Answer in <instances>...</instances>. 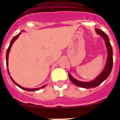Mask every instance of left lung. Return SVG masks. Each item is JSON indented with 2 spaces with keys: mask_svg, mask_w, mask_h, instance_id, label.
<instances>
[{
  "mask_svg": "<svg viewBox=\"0 0 120 120\" xmlns=\"http://www.w3.org/2000/svg\"><path fill=\"white\" fill-rule=\"evenodd\" d=\"M95 30L98 34L100 35L101 37H102L104 39L105 42V45H106V49H107V52H108V57H107V60H106V66H105V67L102 71V72L97 78H95L94 80L89 82L79 81V80L74 79L70 75V73H68V77H69L70 80H71L75 85L78 86L79 87L85 88H92L97 87L98 85H100L104 80H105L108 78L110 73H111V71H112V67H113V50H112V47L110 42L109 38H108V35L104 32H103L100 29H96Z\"/></svg>",
  "mask_w": 120,
  "mask_h": 120,
  "instance_id": "obj_1",
  "label": "left lung"
}]
</instances>
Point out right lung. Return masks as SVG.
Instances as JSON below:
<instances>
[{
	"instance_id": "obj_1",
	"label": "right lung",
	"mask_w": 120,
	"mask_h": 120,
	"mask_svg": "<svg viewBox=\"0 0 120 120\" xmlns=\"http://www.w3.org/2000/svg\"><path fill=\"white\" fill-rule=\"evenodd\" d=\"M21 33H19V34H17L16 36H15L14 37V38H12V40H11V41H10V45H9V47H8V49H7V53H6V65H7V71H8V75H9V72H8V53H9V52H10V49H11V47H12V44L14 43V42L15 41V40H16V39H17V38L19 37V35ZM9 76H10V75H9ZM10 79L12 80V81L13 82H14V83L17 86H19V88H22V89L24 90H26V91H36V90H38L39 89H40V88H43L45 87V85H43L40 88H23L22 87V86H20L19 85H18L16 82H15L14 81V80L12 79V77H10Z\"/></svg>"
}]
</instances>
